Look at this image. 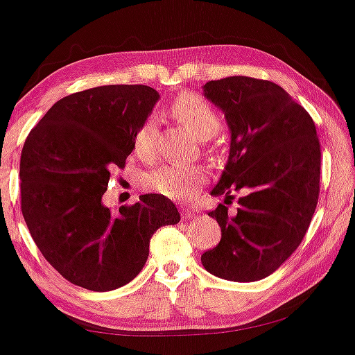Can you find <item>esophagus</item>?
<instances>
[{"mask_svg":"<svg viewBox=\"0 0 355 355\" xmlns=\"http://www.w3.org/2000/svg\"><path fill=\"white\" fill-rule=\"evenodd\" d=\"M195 215H196V211L191 210V208H185V207L182 208V216H183V218H191V216H195Z\"/></svg>","mask_w":355,"mask_h":355,"instance_id":"obj_1","label":"esophagus"}]
</instances>
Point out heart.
I'll return each mask as SVG.
<instances>
[{
    "mask_svg": "<svg viewBox=\"0 0 355 355\" xmlns=\"http://www.w3.org/2000/svg\"><path fill=\"white\" fill-rule=\"evenodd\" d=\"M170 115L182 123L195 139L208 140L220 129V117L203 97L196 94H182L170 105ZM157 122L153 117L145 119L134 135V150L140 159L150 160L155 155ZM207 180L202 166L166 165L147 175L148 190L172 200H187L193 196L198 187Z\"/></svg>",
    "mask_w": 355,
    "mask_h": 355,
    "instance_id": "obj_1",
    "label": "heart"
}]
</instances>
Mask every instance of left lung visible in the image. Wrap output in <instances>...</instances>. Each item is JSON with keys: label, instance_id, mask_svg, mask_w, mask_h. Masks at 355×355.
<instances>
[{"label": "left lung", "instance_id": "obj_1", "mask_svg": "<svg viewBox=\"0 0 355 355\" xmlns=\"http://www.w3.org/2000/svg\"><path fill=\"white\" fill-rule=\"evenodd\" d=\"M203 94L223 110L232 142L208 213L221 240L202 254L221 279L251 283L270 276L301 245L319 198L321 147L314 121L281 85L246 76L210 80ZM237 208L229 210L234 191Z\"/></svg>", "mask_w": 355, "mask_h": 355}]
</instances>
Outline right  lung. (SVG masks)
Segmentation results:
<instances>
[{
    "label": "right lung",
    "instance_id": "right-lung-1",
    "mask_svg": "<svg viewBox=\"0 0 355 355\" xmlns=\"http://www.w3.org/2000/svg\"><path fill=\"white\" fill-rule=\"evenodd\" d=\"M159 97L148 85L74 92L24 142L21 211L42 256L72 284L104 293L130 283L147 261L152 234L180 221L172 200L157 193L115 213L102 203L110 172L125 166Z\"/></svg>",
    "mask_w": 355,
    "mask_h": 355
}]
</instances>
